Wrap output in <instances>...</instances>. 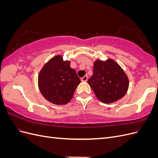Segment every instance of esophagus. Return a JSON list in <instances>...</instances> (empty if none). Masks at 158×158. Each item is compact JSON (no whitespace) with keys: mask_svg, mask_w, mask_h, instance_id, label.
Wrapping results in <instances>:
<instances>
[{"mask_svg":"<svg viewBox=\"0 0 158 158\" xmlns=\"http://www.w3.org/2000/svg\"><path fill=\"white\" fill-rule=\"evenodd\" d=\"M88 76L87 75H85V76H84V77H82V79H81V80H82V82H86V81L88 80Z\"/></svg>","mask_w":158,"mask_h":158,"instance_id":"34e87169","label":"esophagus"}]
</instances>
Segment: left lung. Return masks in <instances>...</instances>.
<instances>
[{"label":"left lung","instance_id":"8db88e82","mask_svg":"<svg viewBox=\"0 0 158 158\" xmlns=\"http://www.w3.org/2000/svg\"><path fill=\"white\" fill-rule=\"evenodd\" d=\"M88 83L99 100L111 103L125 96L129 80L121 66L114 60L98 59L94 63V73Z\"/></svg>","mask_w":158,"mask_h":158}]
</instances>
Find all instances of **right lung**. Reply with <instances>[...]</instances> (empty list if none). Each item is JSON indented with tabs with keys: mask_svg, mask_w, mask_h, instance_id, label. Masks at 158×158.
Listing matches in <instances>:
<instances>
[{
	"mask_svg": "<svg viewBox=\"0 0 158 158\" xmlns=\"http://www.w3.org/2000/svg\"><path fill=\"white\" fill-rule=\"evenodd\" d=\"M70 62L63 60L60 55L51 59L43 66L38 76V86L47 101L55 105H65L73 98L80 83Z\"/></svg>",
	"mask_w": 158,
	"mask_h": 158,
	"instance_id": "obj_1",
	"label": "right lung"
}]
</instances>
